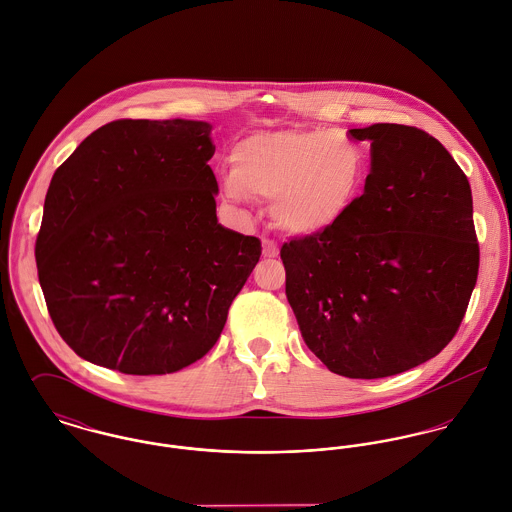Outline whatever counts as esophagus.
<instances>
[{
	"instance_id": "obj_1",
	"label": "esophagus",
	"mask_w": 512,
	"mask_h": 512,
	"mask_svg": "<svg viewBox=\"0 0 512 512\" xmlns=\"http://www.w3.org/2000/svg\"><path fill=\"white\" fill-rule=\"evenodd\" d=\"M279 255V245L273 239H263V257H277Z\"/></svg>"
}]
</instances>
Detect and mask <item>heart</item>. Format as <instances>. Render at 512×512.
Masks as SVG:
<instances>
[{"instance_id": "1", "label": "heart", "mask_w": 512, "mask_h": 512, "mask_svg": "<svg viewBox=\"0 0 512 512\" xmlns=\"http://www.w3.org/2000/svg\"><path fill=\"white\" fill-rule=\"evenodd\" d=\"M365 165L363 147L336 129L261 131L235 145L224 188L231 200H273L279 228L314 235L334 228L351 210Z\"/></svg>"}]
</instances>
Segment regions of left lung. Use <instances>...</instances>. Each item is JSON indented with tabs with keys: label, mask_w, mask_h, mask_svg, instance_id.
<instances>
[{
	"label": "left lung",
	"mask_w": 512,
	"mask_h": 512,
	"mask_svg": "<svg viewBox=\"0 0 512 512\" xmlns=\"http://www.w3.org/2000/svg\"><path fill=\"white\" fill-rule=\"evenodd\" d=\"M371 141L363 194L334 228L281 247L286 298L310 351L349 379L436 357L465 316L479 271L465 172L430 133L349 129Z\"/></svg>",
	"instance_id": "obj_1"
}]
</instances>
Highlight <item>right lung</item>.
<instances>
[{
	"instance_id": "1",
	"label": "right lung",
	"mask_w": 512,
	"mask_h": 512,
	"mask_svg": "<svg viewBox=\"0 0 512 512\" xmlns=\"http://www.w3.org/2000/svg\"><path fill=\"white\" fill-rule=\"evenodd\" d=\"M212 125L117 119L58 167L35 243L60 338L125 375L202 359L261 257L218 224Z\"/></svg>"
}]
</instances>
